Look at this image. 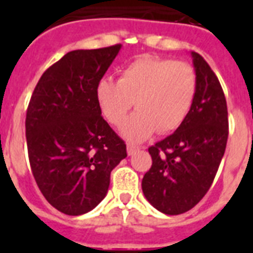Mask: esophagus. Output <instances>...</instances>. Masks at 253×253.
<instances>
[{
  "label": "esophagus",
  "mask_w": 253,
  "mask_h": 253,
  "mask_svg": "<svg viewBox=\"0 0 253 253\" xmlns=\"http://www.w3.org/2000/svg\"><path fill=\"white\" fill-rule=\"evenodd\" d=\"M139 150H140V147L135 146V144H132V143H128V144H127V154L130 155V156L131 155L136 154Z\"/></svg>",
  "instance_id": "34e87169"
}]
</instances>
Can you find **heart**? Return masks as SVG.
Returning a JSON list of instances; mask_svg holds the SVG:
<instances>
[{"label":"heart","mask_w":253,"mask_h":253,"mask_svg":"<svg viewBox=\"0 0 253 253\" xmlns=\"http://www.w3.org/2000/svg\"><path fill=\"white\" fill-rule=\"evenodd\" d=\"M197 93V75L184 61L143 56L125 65L118 81L105 77L95 85V99L114 126L125 121L132 103L138 111L122 127L130 140H143L155 130L167 134L182 125Z\"/></svg>","instance_id":"obj_1"}]
</instances>
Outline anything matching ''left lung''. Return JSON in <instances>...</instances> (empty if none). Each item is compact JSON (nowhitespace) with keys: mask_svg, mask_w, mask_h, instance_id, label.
I'll list each match as a JSON object with an SVG mask.
<instances>
[{"mask_svg":"<svg viewBox=\"0 0 253 253\" xmlns=\"http://www.w3.org/2000/svg\"><path fill=\"white\" fill-rule=\"evenodd\" d=\"M197 93L182 125L148 148L152 166L142 189L155 209L178 215L193 209L211 186L228 138L227 103L219 80L200 53L192 52Z\"/></svg>","mask_w":253,"mask_h":253,"instance_id":"obj_1","label":"left lung"}]
</instances>
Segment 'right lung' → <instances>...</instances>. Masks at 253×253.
I'll return each mask as SVG.
<instances>
[{"mask_svg": "<svg viewBox=\"0 0 253 253\" xmlns=\"http://www.w3.org/2000/svg\"><path fill=\"white\" fill-rule=\"evenodd\" d=\"M122 45L76 49L38 81L26 113L34 178L44 198L67 215L90 211L105 198L126 144L102 118L95 85Z\"/></svg>", "mask_w": 253, "mask_h": 253, "instance_id": "1", "label": "right lung"}]
</instances>
